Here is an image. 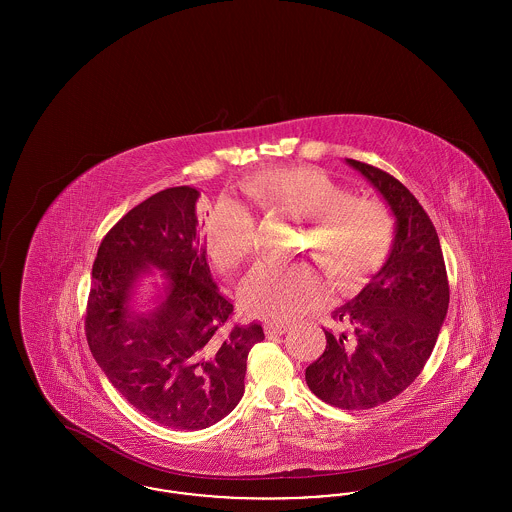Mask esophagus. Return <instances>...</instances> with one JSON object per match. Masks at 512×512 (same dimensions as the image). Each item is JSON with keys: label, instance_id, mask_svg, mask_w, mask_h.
I'll return each mask as SVG.
<instances>
[{"label": "esophagus", "instance_id": "34e87169", "mask_svg": "<svg viewBox=\"0 0 512 512\" xmlns=\"http://www.w3.org/2000/svg\"><path fill=\"white\" fill-rule=\"evenodd\" d=\"M288 330H290V324H288V322H272V324L265 326V334H267V336H282V334H286Z\"/></svg>", "mask_w": 512, "mask_h": 512}]
</instances>
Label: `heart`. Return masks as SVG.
Listing matches in <instances>:
<instances>
[{"instance_id": "1", "label": "heart", "mask_w": 512, "mask_h": 512, "mask_svg": "<svg viewBox=\"0 0 512 512\" xmlns=\"http://www.w3.org/2000/svg\"><path fill=\"white\" fill-rule=\"evenodd\" d=\"M242 194L268 217L307 220L303 251L330 272L340 292L351 293L382 268L395 224L390 209L372 197H355L315 167L257 172ZM205 244L222 272L249 263L257 251V222L244 205L224 201L205 226ZM330 282L317 268H257L242 286V303L253 317L284 322L324 305Z\"/></svg>"}]
</instances>
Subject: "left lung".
I'll list each match as a JSON object with an SVG mask.
<instances>
[{
	"instance_id": "1",
	"label": "left lung",
	"mask_w": 512,
	"mask_h": 512,
	"mask_svg": "<svg viewBox=\"0 0 512 512\" xmlns=\"http://www.w3.org/2000/svg\"><path fill=\"white\" fill-rule=\"evenodd\" d=\"M395 217L390 257L365 290L334 313L349 332L326 334V349L307 366L309 390L334 407L365 411L407 390L438 341L449 307V282L438 232L397 178L355 159Z\"/></svg>"
}]
</instances>
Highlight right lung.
Returning a JSON list of instances; mask_svg holds the SVG:
<instances>
[{
  "label": "right lung",
  "mask_w": 512,
  "mask_h": 512,
  "mask_svg": "<svg viewBox=\"0 0 512 512\" xmlns=\"http://www.w3.org/2000/svg\"><path fill=\"white\" fill-rule=\"evenodd\" d=\"M190 186L167 188L130 209L101 240L86 307V340L122 397L147 418L201 430L232 413L244 395L257 322L230 324L197 230ZM151 266L166 270V295L149 314L129 299Z\"/></svg>",
  "instance_id": "1"
}]
</instances>
